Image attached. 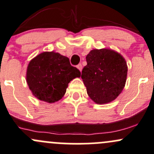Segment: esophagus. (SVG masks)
Listing matches in <instances>:
<instances>
[{"mask_svg": "<svg viewBox=\"0 0 154 154\" xmlns=\"http://www.w3.org/2000/svg\"><path fill=\"white\" fill-rule=\"evenodd\" d=\"M77 68L79 69V70L82 71V64H78V65H77Z\"/></svg>", "mask_w": 154, "mask_h": 154, "instance_id": "esophagus-1", "label": "esophagus"}]
</instances>
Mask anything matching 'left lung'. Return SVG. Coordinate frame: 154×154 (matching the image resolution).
<instances>
[{"mask_svg": "<svg viewBox=\"0 0 154 154\" xmlns=\"http://www.w3.org/2000/svg\"><path fill=\"white\" fill-rule=\"evenodd\" d=\"M82 79L90 99L97 104L113 101L125 85L128 66L120 54L108 49L93 50L86 57Z\"/></svg>", "mask_w": 154, "mask_h": 154, "instance_id": "1", "label": "left lung"}]
</instances>
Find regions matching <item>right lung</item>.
<instances>
[{
  "mask_svg": "<svg viewBox=\"0 0 154 154\" xmlns=\"http://www.w3.org/2000/svg\"><path fill=\"white\" fill-rule=\"evenodd\" d=\"M80 75L79 69L71 65L67 57L44 52L29 62L26 82L37 99L53 103L64 96L69 82Z\"/></svg>",
  "mask_w": 154,
  "mask_h": 154,
  "instance_id": "right-lung-1",
  "label": "right lung"
}]
</instances>
